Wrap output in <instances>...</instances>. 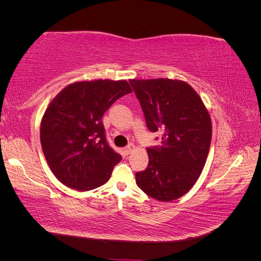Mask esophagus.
I'll list each match as a JSON object with an SVG mask.
<instances>
[{
  "instance_id": "34e87169",
  "label": "esophagus",
  "mask_w": 261,
  "mask_h": 261,
  "mask_svg": "<svg viewBox=\"0 0 261 261\" xmlns=\"http://www.w3.org/2000/svg\"><path fill=\"white\" fill-rule=\"evenodd\" d=\"M134 148H135V146H134V144H128L127 146L125 147V149H124V150H125V152L128 154V153H130V152L133 151Z\"/></svg>"
}]
</instances>
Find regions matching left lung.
<instances>
[{"label": "left lung", "instance_id": "1", "mask_svg": "<svg viewBox=\"0 0 261 261\" xmlns=\"http://www.w3.org/2000/svg\"><path fill=\"white\" fill-rule=\"evenodd\" d=\"M129 83L148 129L162 136L160 146L147 148L148 167L136 173V184L156 200L177 199L196 183L206 163L212 135L209 113L185 82L159 78Z\"/></svg>", "mask_w": 261, "mask_h": 261}]
</instances>
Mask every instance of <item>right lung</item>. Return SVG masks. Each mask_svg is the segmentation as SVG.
Masks as SVG:
<instances>
[{"mask_svg":"<svg viewBox=\"0 0 261 261\" xmlns=\"http://www.w3.org/2000/svg\"><path fill=\"white\" fill-rule=\"evenodd\" d=\"M130 92L126 81L80 82L65 87L51 101L42 117L40 141L61 183L85 192L111 177L122 156L108 143L102 116Z\"/></svg>","mask_w":261,"mask_h":261,"instance_id":"1","label":"right lung"}]
</instances>
